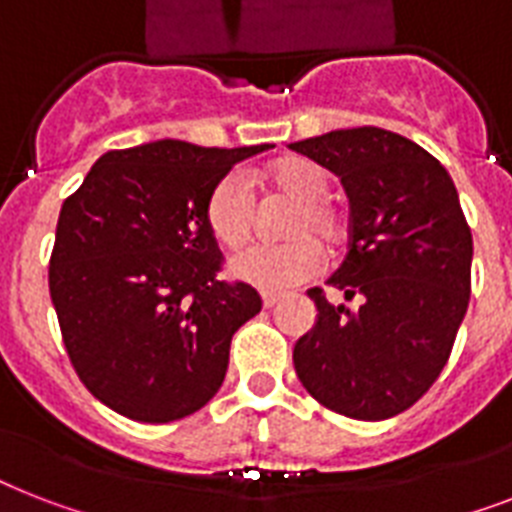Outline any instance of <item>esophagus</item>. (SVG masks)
Instances as JSON below:
<instances>
[{
  "label": "esophagus",
  "instance_id": "34e87169",
  "mask_svg": "<svg viewBox=\"0 0 512 512\" xmlns=\"http://www.w3.org/2000/svg\"><path fill=\"white\" fill-rule=\"evenodd\" d=\"M276 303H279V295H273V292H263V308H273Z\"/></svg>",
  "mask_w": 512,
  "mask_h": 512
}]
</instances>
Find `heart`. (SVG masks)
Segmentation results:
<instances>
[{"label":"heart","instance_id":"1","mask_svg":"<svg viewBox=\"0 0 512 512\" xmlns=\"http://www.w3.org/2000/svg\"><path fill=\"white\" fill-rule=\"evenodd\" d=\"M271 188L295 199L281 233L289 241L276 247H257L231 260L236 279L260 289H289L313 279L324 265V247H340L348 236V217L329 199L332 180L311 159H284L265 170ZM204 220L220 247H247L255 236V199L241 175H225L212 185L204 204Z\"/></svg>","mask_w":512,"mask_h":512}]
</instances>
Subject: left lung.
<instances>
[{
  "mask_svg": "<svg viewBox=\"0 0 512 512\" xmlns=\"http://www.w3.org/2000/svg\"><path fill=\"white\" fill-rule=\"evenodd\" d=\"M289 148L345 185L348 255L327 284L358 303L332 305L324 289H308L319 316L297 340L295 372L332 412L396 417L438 380L468 311L473 236L457 188L436 156L380 127Z\"/></svg>",
  "mask_w": 512,
  "mask_h": 512,
  "instance_id": "1",
  "label": "left lung"
}]
</instances>
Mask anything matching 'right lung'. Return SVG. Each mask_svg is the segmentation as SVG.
<instances>
[{
	"label": "right lung",
	"instance_id": "obj_1",
	"mask_svg": "<svg viewBox=\"0 0 512 512\" xmlns=\"http://www.w3.org/2000/svg\"><path fill=\"white\" fill-rule=\"evenodd\" d=\"M265 148L156 140L108 151L63 201L50 297L74 372L108 409L162 425L220 390L233 332L263 300L217 276L204 204L233 164Z\"/></svg>",
	"mask_w": 512,
	"mask_h": 512
}]
</instances>
